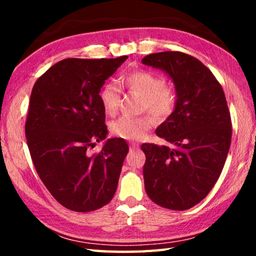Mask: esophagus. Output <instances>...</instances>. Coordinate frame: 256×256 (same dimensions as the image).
I'll use <instances>...</instances> for the list:
<instances>
[{
  "label": "esophagus",
  "mask_w": 256,
  "mask_h": 256,
  "mask_svg": "<svg viewBox=\"0 0 256 256\" xmlns=\"http://www.w3.org/2000/svg\"><path fill=\"white\" fill-rule=\"evenodd\" d=\"M138 149V144H136V142H131V144H130V150L134 151Z\"/></svg>",
  "instance_id": "esophagus-1"
}]
</instances>
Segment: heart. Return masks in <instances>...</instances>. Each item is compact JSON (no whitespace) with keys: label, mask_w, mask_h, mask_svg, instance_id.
<instances>
[{"label":"heart","mask_w":256,"mask_h":256,"mask_svg":"<svg viewBox=\"0 0 256 256\" xmlns=\"http://www.w3.org/2000/svg\"><path fill=\"white\" fill-rule=\"evenodd\" d=\"M124 84L132 94L142 98V110H148L159 120H164L172 114L176 106V92L166 84L164 78L146 70H138L124 78ZM99 99L107 114H114L120 102V90L114 84H105L99 92ZM151 115L138 118L120 116L112 123V132L126 140H138L156 124Z\"/></svg>","instance_id":"obj_1"}]
</instances>
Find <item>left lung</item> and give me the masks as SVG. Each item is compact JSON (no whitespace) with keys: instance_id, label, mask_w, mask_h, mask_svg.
Returning <instances> with one entry per match:
<instances>
[{"instance_id":"1","label":"left lung","mask_w":256,"mask_h":256,"mask_svg":"<svg viewBox=\"0 0 256 256\" xmlns=\"http://www.w3.org/2000/svg\"><path fill=\"white\" fill-rule=\"evenodd\" d=\"M142 63L160 68L175 84L177 100L156 134L172 146L144 144V188L156 204L183 211L201 202L222 174L232 142V118L216 76L182 52L146 55Z\"/></svg>"}]
</instances>
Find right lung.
I'll list each match as a JSON object with an SVG mask.
<instances>
[{
    "mask_svg": "<svg viewBox=\"0 0 256 256\" xmlns=\"http://www.w3.org/2000/svg\"><path fill=\"white\" fill-rule=\"evenodd\" d=\"M118 58H66L38 78L30 96L26 138L38 176L60 204L89 212L110 203L118 188L128 146L105 140L107 126L99 92L125 62Z\"/></svg>",
    "mask_w": 256,
    "mask_h": 256,
    "instance_id": "add662e5",
    "label": "right lung"
}]
</instances>
